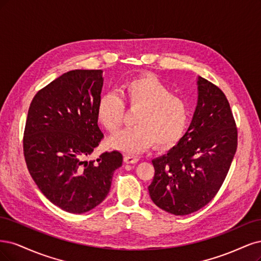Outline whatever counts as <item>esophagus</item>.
Segmentation results:
<instances>
[{"label": "esophagus", "mask_w": 261, "mask_h": 261, "mask_svg": "<svg viewBox=\"0 0 261 261\" xmlns=\"http://www.w3.org/2000/svg\"><path fill=\"white\" fill-rule=\"evenodd\" d=\"M123 159H124V163H127V164H136L139 162V158L137 156L128 155V154L124 155Z\"/></svg>", "instance_id": "34e87169"}]
</instances>
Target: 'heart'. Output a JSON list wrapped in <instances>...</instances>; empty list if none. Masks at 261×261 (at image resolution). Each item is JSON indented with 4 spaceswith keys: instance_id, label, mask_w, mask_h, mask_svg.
<instances>
[{
    "instance_id": "obj_1",
    "label": "heart",
    "mask_w": 261,
    "mask_h": 261,
    "mask_svg": "<svg viewBox=\"0 0 261 261\" xmlns=\"http://www.w3.org/2000/svg\"><path fill=\"white\" fill-rule=\"evenodd\" d=\"M119 95L108 92L99 96L97 117L109 132L118 131L124 116V103L140 111L134 127L117 133L111 145L127 154L144 152L156 143L157 147H170L186 133L190 108L186 99L171 94L170 89L152 74L140 75L125 82Z\"/></svg>"
}]
</instances>
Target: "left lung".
<instances>
[{"label": "left lung", "mask_w": 261, "mask_h": 261, "mask_svg": "<svg viewBox=\"0 0 261 261\" xmlns=\"http://www.w3.org/2000/svg\"><path fill=\"white\" fill-rule=\"evenodd\" d=\"M238 147V129L223 92L197 77V105L178 144L153 159L148 187L154 204L186 216L206 206L221 188Z\"/></svg>", "instance_id": "1"}]
</instances>
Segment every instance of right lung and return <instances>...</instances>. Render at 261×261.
<instances>
[{"instance_id":"1","label":"right lung","mask_w":261,"mask_h":261,"mask_svg":"<svg viewBox=\"0 0 261 261\" xmlns=\"http://www.w3.org/2000/svg\"><path fill=\"white\" fill-rule=\"evenodd\" d=\"M102 70L75 69L40 90L30 104L23 155L43 195L67 213L83 214L99 205L122 165L118 150L88 161L103 139L97 124Z\"/></svg>"}]
</instances>
